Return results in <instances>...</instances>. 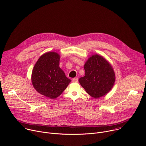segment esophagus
Wrapping results in <instances>:
<instances>
[{"instance_id":"1","label":"esophagus","mask_w":146,"mask_h":146,"mask_svg":"<svg viewBox=\"0 0 146 146\" xmlns=\"http://www.w3.org/2000/svg\"><path fill=\"white\" fill-rule=\"evenodd\" d=\"M72 82H73V83H77V82H78V78H73L72 79Z\"/></svg>"}]
</instances>
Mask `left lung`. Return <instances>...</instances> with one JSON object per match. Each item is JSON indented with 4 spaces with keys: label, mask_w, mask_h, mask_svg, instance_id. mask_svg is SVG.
<instances>
[{
    "label": "left lung",
    "mask_w": 146,
    "mask_h": 146,
    "mask_svg": "<svg viewBox=\"0 0 146 146\" xmlns=\"http://www.w3.org/2000/svg\"><path fill=\"white\" fill-rule=\"evenodd\" d=\"M84 68L85 76L78 82L90 96L98 98L112 89L115 82V73L111 64L102 56L90 57Z\"/></svg>",
    "instance_id": "left-lung-1"
}]
</instances>
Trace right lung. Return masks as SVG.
Masks as SVG:
<instances>
[{
    "label": "right lung",
    "mask_w": 146,
    "mask_h": 146,
    "mask_svg": "<svg viewBox=\"0 0 146 146\" xmlns=\"http://www.w3.org/2000/svg\"><path fill=\"white\" fill-rule=\"evenodd\" d=\"M60 56L49 52L40 56L32 72L31 81L34 88L50 99L59 97L71 82L59 67Z\"/></svg>",
    "instance_id": "obj_1"
}]
</instances>
